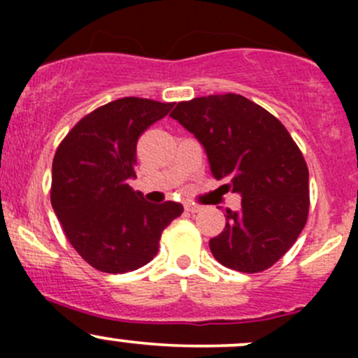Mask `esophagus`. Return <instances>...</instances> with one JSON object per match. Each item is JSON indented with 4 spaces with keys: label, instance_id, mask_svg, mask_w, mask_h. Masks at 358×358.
I'll list each match as a JSON object with an SVG mask.
<instances>
[{
    "label": "esophagus",
    "instance_id": "34e87169",
    "mask_svg": "<svg viewBox=\"0 0 358 358\" xmlns=\"http://www.w3.org/2000/svg\"><path fill=\"white\" fill-rule=\"evenodd\" d=\"M185 211H189V213H199V211H201V206L194 204V202H185Z\"/></svg>",
    "mask_w": 358,
    "mask_h": 358
}]
</instances>
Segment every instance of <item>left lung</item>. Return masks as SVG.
Segmentation results:
<instances>
[{
    "label": "left lung",
    "mask_w": 358,
    "mask_h": 358,
    "mask_svg": "<svg viewBox=\"0 0 358 358\" xmlns=\"http://www.w3.org/2000/svg\"><path fill=\"white\" fill-rule=\"evenodd\" d=\"M173 119L194 133L223 189L243 196L225 229L209 241L227 268L258 273L279 262L308 218V168L282 122L236 93L180 102Z\"/></svg>",
    "instance_id": "8db88e82"
}]
</instances>
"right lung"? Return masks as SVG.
<instances>
[{
  "mask_svg": "<svg viewBox=\"0 0 358 358\" xmlns=\"http://www.w3.org/2000/svg\"><path fill=\"white\" fill-rule=\"evenodd\" d=\"M175 103L124 96L81 119L60 142L52 166L53 211L69 243L93 268L124 273L147 265L161 234L183 213L178 202L152 204L128 185L136 142Z\"/></svg>",
  "mask_w": 358,
  "mask_h": 358,
  "instance_id": "1",
  "label": "right lung"
}]
</instances>
